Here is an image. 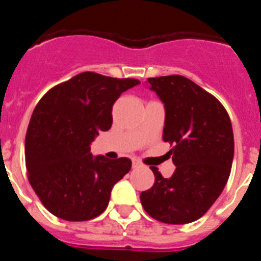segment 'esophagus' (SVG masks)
Returning a JSON list of instances; mask_svg holds the SVG:
<instances>
[{
  "label": "esophagus",
  "mask_w": 261,
  "mask_h": 261,
  "mask_svg": "<svg viewBox=\"0 0 261 261\" xmlns=\"http://www.w3.org/2000/svg\"><path fill=\"white\" fill-rule=\"evenodd\" d=\"M140 166H141V162H140V161H137V159H135V161H133V167H140Z\"/></svg>",
  "instance_id": "obj_1"
}]
</instances>
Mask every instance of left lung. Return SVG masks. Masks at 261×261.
<instances>
[{
  "instance_id": "8db88e82",
  "label": "left lung",
  "mask_w": 261,
  "mask_h": 261,
  "mask_svg": "<svg viewBox=\"0 0 261 261\" xmlns=\"http://www.w3.org/2000/svg\"><path fill=\"white\" fill-rule=\"evenodd\" d=\"M165 103L163 141L170 142L171 177L154 172L153 187L140 195L145 212L168 225L199 220L225 188L234 158V135L222 103L183 75L147 78Z\"/></svg>"
}]
</instances>
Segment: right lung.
<instances>
[{
  "label": "right lung",
  "mask_w": 261,
  "mask_h": 261,
  "mask_svg": "<svg viewBox=\"0 0 261 261\" xmlns=\"http://www.w3.org/2000/svg\"><path fill=\"white\" fill-rule=\"evenodd\" d=\"M140 84L84 71L56 85L32 112L24 142L27 177L41 204L61 220L80 222L102 214L112 187L128 174L129 158H93L90 145L112 125L121 93Z\"/></svg>",
  "instance_id": "add662e5"
}]
</instances>
